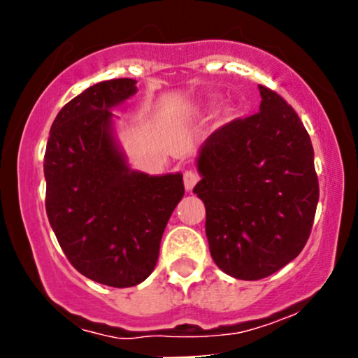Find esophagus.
<instances>
[{"mask_svg":"<svg viewBox=\"0 0 358 358\" xmlns=\"http://www.w3.org/2000/svg\"><path fill=\"white\" fill-rule=\"evenodd\" d=\"M196 182H199V175L195 173L193 170H187L183 173V183H185V188H187L188 192L192 190L193 187H195Z\"/></svg>","mask_w":358,"mask_h":358,"instance_id":"esophagus-1","label":"esophagus"}]
</instances>
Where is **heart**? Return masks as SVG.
I'll use <instances>...</instances> for the list:
<instances>
[{
  "instance_id": "heart-1",
  "label": "heart",
  "mask_w": 358,
  "mask_h": 358,
  "mask_svg": "<svg viewBox=\"0 0 358 358\" xmlns=\"http://www.w3.org/2000/svg\"><path fill=\"white\" fill-rule=\"evenodd\" d=\"M215 106H217V101L210 99L207 102V104H205L203 110H205V113H210V110L215 109ZM231 117H232V109H225L224 110V119H231Z\"/></svg>"
}]
</instances>
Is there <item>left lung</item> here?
Segmentation results:
<instances>
[{"instance_id":"1","label":"left lung","mask_w":358,"mask_h":358,"mask_svg":"<svg viewBox=\"0 0 358 358\" xmlns=\"http://www.w3.org/2000/svg\"><path fill=\"white\" fill-rule=\"evenodd\" d=\"M259 113L234 119L200 148L202 180L193 193L207 210L215 264L256 281L285 268L305 248L320 187L301 119L279 94L259 85Z\"/></svg>"}]
</instances>
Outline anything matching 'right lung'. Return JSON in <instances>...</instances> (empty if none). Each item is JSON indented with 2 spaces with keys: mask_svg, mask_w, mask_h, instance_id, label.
I'll return each mask as SVG.
<instances>
[{
  "mask_svg": "<svg viewBox=\"0 0 358 358\" xmlns=\"http://www.w3.org/2000/svg\"><path fill=\"white\" fill-rule=\"evenodd\" d=\"M136 80H104L69 101L53 121L43 173L45 208L57 241L85 278L136 286L153 273L168 219L182 200V173L131 170L113 129V108Z\"/></svg>",
  "mask_w": 358,
  "mask_h": 358,
  "instance_id": "add662e5",
  "label": "right lung"
}]
</instances>
